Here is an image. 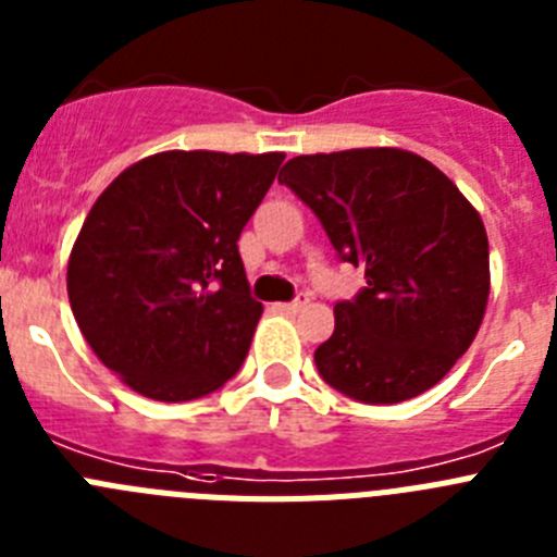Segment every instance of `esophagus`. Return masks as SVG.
<instances>
[{
    "mask_svg": "<svg viewBox=\"0 0 557 557\" xmlns=\"http://www.w3.org/2000/svg\"><path fill=\"white\" fill-rule=\"evenodd\" d=\"M307 307H309V295H307V293L298 295V298H295V301L282 304L284 312H301V309H307Z\"/></svg>",
    "mask_w": 557,
    "mask_h": 557,
    "instance_id": "34e87169",
    "label": "esophagus"
}]
</instances>
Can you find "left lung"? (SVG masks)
<instances>
[{
	"instance_id": "obj_1",
	"label": "left lung",
	"mask_w": 557,
	"mask_h": 557,
	"mask_svg": "<svg viewBox=\"0 0 557 557\" xmlns=\"http://www.w3.org/2000/svg\"><path fill=\"white\" fill-rule=\"evenodd\" d=\"M278 184L318 214L334 250L368 287L334 307L314 366L366 405L421 396L474 343L491 293L480 211L432 161L398 147L314 152Z\"/></svg>"
}]
</instances>
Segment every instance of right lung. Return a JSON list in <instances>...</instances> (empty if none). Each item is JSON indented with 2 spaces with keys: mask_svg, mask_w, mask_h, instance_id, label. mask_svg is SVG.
<instances>
[{
  "mask_svg": "<svg viewBox=\"0 0 557 557\" xmlns=\"http://www.w3.org/2000/svg\"><path fill=\"white\" fill-rule=\"evenodd\" d=\"M284 152L164 150L108 184L69 253L83 337L131 391L189 401L239 371L262 304L236 239Z\"/></svg>",
  "mask_w": 557,
  "mask_h": 557,
  "instance_id": "add662e5",
  "label": "right lung"
}]
</instances>
